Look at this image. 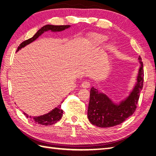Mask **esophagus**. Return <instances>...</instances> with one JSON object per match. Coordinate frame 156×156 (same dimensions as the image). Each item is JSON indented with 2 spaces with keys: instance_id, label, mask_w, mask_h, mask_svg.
Returning a JSON list of instances; mask_svg holds the SVG:
<instances>
[{
  "instance_id": "esophagus-1",
  "label": "esophagus",
  "mask_w": 156,
  "mask_h": 156,
  "mask_svg": "<svg viewBox=\"0 0 156 156\" xmlns=\"http://www.w3.org/2000/svg\"><path fill=\"white\" fill-rule=\"evenodd\" d=\"M81 87L84 88H87L90 87V83L88 81H84L81 84Z\"/></svg>"
}]
</instances>
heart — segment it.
Instances as JSON below:
<instances>
[{
    "label": "heart",
    "mask_w": 156,
    "mask_h": 156,
    "mask_svg": "<svg viewBox=\"0 0 156 156\" xmlns=\"http://www.w3.org/2000/svg\"><path fill=\"white\" fill-rule=\"evenodd\" d=\"M107 36L102 34H92L88 37V44L91 46H98L107 40ZM112 47V43H109L107 48L110 49Z\"/></svg>",
    "instance_id": "heart-1"
}]
</instances>
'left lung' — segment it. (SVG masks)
<instances>
[{
  "label": "left lung",
  "mask_w": 156,
  "mask_h": 156,
  "mask_svg": "<svg viewBox=\"0 0 156 156\" xmlns=\"http://www.w3.org/2000/svg\"><path fill=\"white\" fill-rule=\"evenodd\" d=\"M139 68L136 82L129 95L123 100L114 102L104 92L91 88L88 108V118L92 125L99 127H111L122 123L133 115L137 107L144 84L143 62L139 56Z\"/></svg>",
  "instance_id": "left-lung-1"
}]
</instances>
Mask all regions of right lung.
Wrapping results in <instances>:
<instances>
[{
  "label": "right lung",
  "instance_id": "1",
  "mask_svg": "<svg viewBox=\"0 0 156 156\" xmlns=\"http://www.w3.org/2000/svg\"><path fill=\"white\" fill-rule=\"evenodd\" d=\"M71 27V25H46L44 27H42L40 29H39L37 32L30 39H27L25 41L21 43V44L17 48L18 51L20 49H21L25 47L26 45L30 44L31 43L36 40L39 36H41L45 32H47L49 31H51L52 32H59L64 31ZM61 105L58 106V107H55L50 112H48L45 115H43L41 116H38V117H32V116H29L27 113L23 112L24 115L29 118L30 120L33 122H35V123L44 125H51L53 124H55L58 121H59L62 117L63 115V111L61 109Z\"/></svg>",
  "mask_w": 156,
  "mask_h": 156
}]
</instances>
